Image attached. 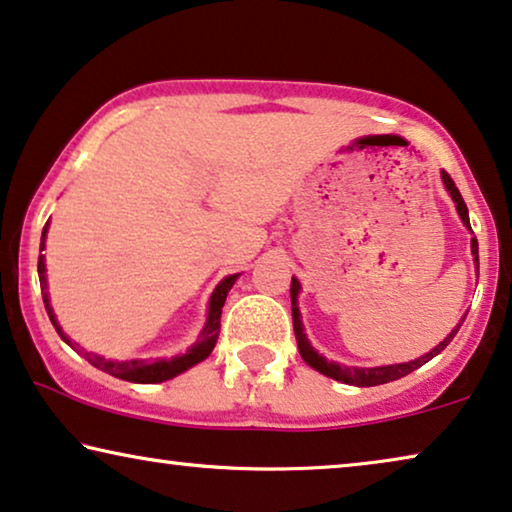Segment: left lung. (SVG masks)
I'll list each match as a JSON object with an SVG mask.
<instances>
[{"label":"left lung","instance_id":"1","mask_svg":"<svg viewBox=\"0 0 512 512\" xmlns=\"http://www.w3.org/2000/svg\"><path fill=\"white\" fill-rule=\"evenodd\" d=\"M441 178H443V185L445 190L450 192L452 201H455L457 206V213L459 218H462V222L466 227L471 229V222H469V208H466L462 194H459L455 181H452L450 174H445V171H441ZM471 253L475 257V266H478V241H475V236L471 239ZM299 280L292 276V285H290V297H292V322H294V336H297V345H299V355L304 362L311 366V369L320 371L322 376L327 378H334L338 380V383H345V385H355V387H373V385H385V383H392V380H399L403 376H408V373H413L415 369H420L422 364H427L429 359H434L438 352L445 350V345H448L452 338H455V334L459 331V327H462V322L450 331L448 336H445V341H441L436 345L434 350L427 352V355L417 357L413 359V362H403V364H387V366H373V369H359V366H341L336 362H327V357L318 355V350L313 348L311 341H308L306 334H304V325H301V313H299V304H297V297H299Z\"/></svg>","mask_w":512,"mask_h":512}]
</instances>
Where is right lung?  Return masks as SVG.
<instances>
[{
    "instance_id": "1",
    "label": "right lung",
    "mask_w": 512,
    "mask_h": 512,
    "mask_svg": "<svg viewBox=\"0 0 512 512\" xmlns=\"http://www.w3.org/2000/svg\"><path fill=\"white\" fill-rule=\"evenodd\" d=\"M46 232H48V225L43 227L41 248L39 250L46 248ZM236 278H239V273H234V276H227L225 280H220V285L215 287V292L211 294V301H208V318H206L204 329H201V334H199V341L194 343L192 348L185 352V355H176L171 359H155V362H148V359H125V362H120V359H104L102 355H95V352H88L83 348L78 352H81V355L88 359L92 366H97L99 371L109 373V376H113V378L129 380V383L148 385V383H162V380L176 378L178 373L192 369L194 364L204 362V359L213 352L215 341H218V334H220L222 306H225L227 292L232 290ZM39 283H41V294H43V306H46V313H48L50 322H53V327H55L57 334H60L62 341H67L71 345L69 336L64 334L60 325H57L53 308H50L48 283H46V259H43V255H39Z\"/></svg>"
}]
</instances>
